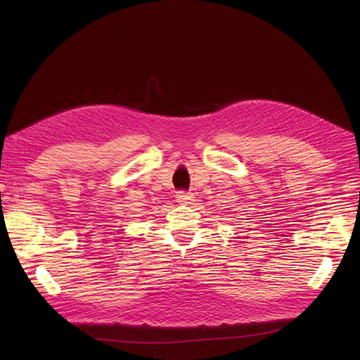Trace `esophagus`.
I'll list each match as a JSON object with an SVG mask.
<instances>
[{"label": "esophagus", "instance_id": "esophagus-1", "mask_svg": "<svg viewBox=\"0 0 360 360\" xmlns=\"http://www.w3.org/2000/svg\"><path fill=\"white\" fill-rule=\"evenodd\" d=\"M176 198H177L179 204H191L193 197H192V193H189V192H177Z\"/></svg>", "mask_w": 360, "mask_h": 360}]
</instances>
